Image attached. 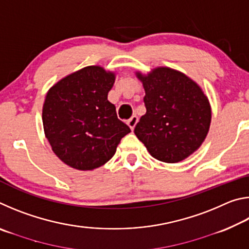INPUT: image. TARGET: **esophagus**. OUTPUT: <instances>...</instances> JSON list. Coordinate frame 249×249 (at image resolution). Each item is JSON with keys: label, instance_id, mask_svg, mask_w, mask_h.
Here are the masks:
<instances>
[{"label": "esophagus", "instance_id": "1", "mask_svg": "<svg viewBox=\"0 0 249 249\" xmlns=\"http://www.w3.org/2000/svg\"><path fill=\"white\" fill-rule=\"evenodd\" d=\"M137 122H138V117L136 115H133L132 117H130V119L127 121V124H128V126L130 127V129H134L135 128V126H136Z\"/></svg>", "mask_w": 249, "mask_h": 249}]
</instances>
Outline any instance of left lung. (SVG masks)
<instances>
[{"label":"left lung","instance_id":"left-lung-1","mask_svg":"<svg viewBox=\"0 0 249 249\" xmlns=\"http://www.w3.org/2000/svg\"><path fill=\"white\" fill-rule=\"evenodd\" d=\"M145 89L146 114L134 133L154 158L175 163L199 148L208 135L211 107L197 84L180 71L158 67L136 72Z\"/></svg>","mask_w":249,"mask_h":249}]
</instances>
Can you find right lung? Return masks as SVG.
<instances>
[{"label":"right lung","mask_w":249,"mask_h":249,"mask_svg":"<svg viewBox=\"0 0 249 249\" xmlns=\"http://www.w3.org/2000/svg\"><path fill=\"white\" fill-rule=\"evenodd\" d=\"M114 81V72L89 66L67 75L47 92L43 107L45 135L66 165L78 170L103 166L130 132L107 100Z\"/></svg>","instance_id":"obj_1"}]
</instances>
